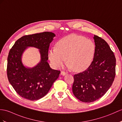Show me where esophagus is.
<instances>
[{"instance_id":"obj_1","label":"esophagus","mask_w":122,"mask_h":122,"mask_svg":"<svg viewBox=\"0 0 122 122\" xmlns=\"http://www.w3.org/2000/svg\"><path fill=\"white\" fill-rule=\"evenodd\" d=\"M66 74H67V73L66 72H64V71H61V74L62 75H65Z\"/></svg>"}]
</instances>
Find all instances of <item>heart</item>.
I'll use <instances>...</instances> for the list:
<instances>
[{"label": "heart", "instance_id": "1", "mask_svg": "<svg viewBox=\"0 0 122 122\" xmlns=\"http://www.w3.org/2000/svg\"><path fill=\"white\" fill-rule=\"evenodd\" d=\"M95 50V44L90 39L82 36L71 35L59 40L56 47L51 48L48 51V56L56 68L63 66L67 58L70 68L81 71L91 63Z\"/></svg>", "mask_w": 122, "mask_h": 122}]
</instances>
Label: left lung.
I'll use <instances>...</instances> for the list:
<instances>
[{
	"label": "left lung",
	"mask_w": 122,
	"mask_h": 122,
	"mask_svg": "<svg viewBox=\"0 0 122 122\" xmlns=\"http://www.w3.org/2000/svg\"><path fill=\"white\" fill-rule=\"evenodd\" d=\"M95 50L93 60L83 72L74 75L73 94L84 102H92L105 94L115 76L116 58L103 39L94 35Z\"/></svg>",
	"instance_id": "obj_1"
}]
</instances>
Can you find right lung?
Masks as SVG:
<instances>
[{
  "label": "right lung",
  "instance_id": "add662e5",
  "mask_svg": "<svg viewBox=\"0 0 122 122\" xmlns=\"http://www.w3.org/2000/svg\"><path fill=\"white\" fill-rule=\"evenodd\" d=\"M54 33L45 32L22 36L11 48L7 60V73L9 83L21 97L30 100L42 98L49 91L60 71L50 68L47 62L49 44ZM27 46L40 50L41 61L32 69L25 68L21 62L22 52Z\"/></svg>",
  "mask_w": 122,
  "mask_h": 122
}]
</instances>
